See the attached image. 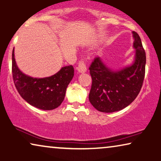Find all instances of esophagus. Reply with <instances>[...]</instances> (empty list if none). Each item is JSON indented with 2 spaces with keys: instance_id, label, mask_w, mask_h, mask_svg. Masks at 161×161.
Returning <instances> with one entry per match:
<instances>
[{
  "instance_id": "1",
  "label": "esophagus",
  "mask_w": 161,
  "mask_h": 161,
  "mask_svg": "<svg viewBox=\"0 0 161 161\" xmlns=\"http://www.w3.org/2000/svg\"><path fill=\"white\" fill-rule=\"evenodd\" d=\"M76 69L80 73H85L87 71V67L85 64V62L82 59H81L80 61L78 62V66L76 67Z\"/></svg>"
}]
</instances>
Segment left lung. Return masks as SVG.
Instances as JSON below:
<instances>
[{"mask_svg":"<svg viewBox=\"0 0 161 161\" xmlns=\"http://www.w3.org/2000/svg\"><path fill=\"white\" fill-rule=\"evenodd\" d=\"M133 46L136 49L132 65L114 71L96 57L90 66L92 86L89 100L100 112L119 111L128 106L137 97L145 74L146 55L140 36L132 32Z\"/></svg>","mask_w":161,"mask_h":161,"instance_id":"8db88e82","label":"left lung"}]
</instances>
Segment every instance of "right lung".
Segmentation results:
<instances>
[{
	"instance_id": "obj_1",
	"label": "right lung",
	"mask_w": 161,
	"mask_h": 161,
	"mask_svg": "<svg viewBox=\"0 0 161 161\" xmlns=\"http://www.w3.org/2000/svg\"><path fill=\"white\" fill-rule=\"evenodd\" d=\"M74 67H62L58 72L49 77L33 78L19 70L12 52V74L15 87L25 101L37 108L50 111L64 101L66 90L74 76Z\"/></svg>"
}]
</instances>
